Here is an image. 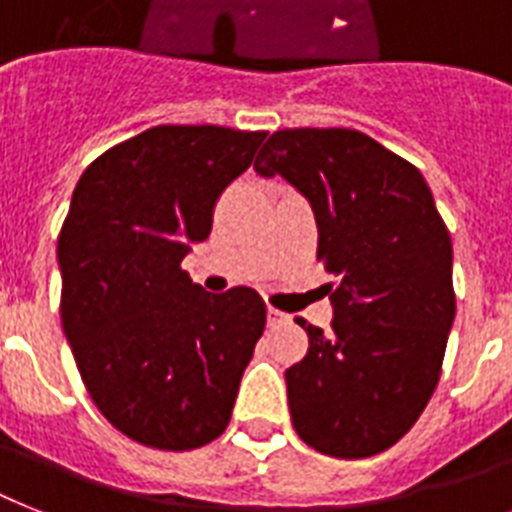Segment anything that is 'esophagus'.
Segmentation results:
<instances>
[{
  "mask_svg": "<svg viewBox=\"0 0 512 512\" xmlns=\"http://www.w3.org/2000/svg\"><path fill=\"white\" fill-rule=\"evenodd\" d=\"M281 323H289V315L276 310V307H268V326H281Z\"/></svg>",
  "mask_w": 512,
  "mask_h": 512,
  "instance_id": "esophagus-1",
  "label": "esophagus"
}]
</instances>
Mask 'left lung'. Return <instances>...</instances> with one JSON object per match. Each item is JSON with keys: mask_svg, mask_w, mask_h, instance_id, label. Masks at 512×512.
<instances>
[{"mask_svg": "<svg viewBox=\"0 0 512 512\" xmlns=\"http://www.w3.org/2000/svg\"><path fill=\"white\" fill-rule=\"evenodd\" d=\"M313 205L318 260L336 278L331 331L307 326L286 368L299 439L331 458L389 450L442 376L455 321L452 239L421 170L352 128H284L255 160Z\"/></svg>", "mask_w": 512, "mask_h": 512, "instance_id": "8db88e82", "label": "left lung"}]
</instances>
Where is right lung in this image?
Returning a JSON list of instances; mask_svg holds the SVG:
<instances>
[{
  "label": "right lung",
  "instance_id": "add662e5",
  "mask_svg": "<svg viewBox=\"0 0 512 512\" xmlns=\"http://www.w3.org/2000/svg\"><path fill=\"white\" fill-rule=\"evenodd\" d=\"M263 139L155 126L78 178L57 239L62 328L99 413L144 447L197 450L231 421L265 302L249 286L205 292L181 263Z\"/></svg>",
  "mask_w": 512,
  "mask_h": 512
}]
</instances>
